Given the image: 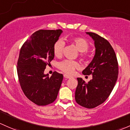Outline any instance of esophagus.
Segmentation results:
<instances>
[{"label": "esophagus", "instance_id": "obj_1", "mask_svg": "<svg viewBox=\"0 0 130 130\" xmlns=\"http://www.w3.org/2000/svg\"><path fill=\"white\" fill-rule=\"evenodd\" d=\"M63 76H64V78H72V76L69 75H67V74H64Z\"/></svg>", "mask_w": 130, "mask_h": 130}]
</instances>
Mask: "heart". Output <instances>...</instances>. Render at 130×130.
<instances>
[{"instance_id":"1","label":"heart","mask_w":130,"mask_h":130,"mask_svg":"<svg viewBox=\"0 0 130 130\" xmlns=\"http://www.w3.org/2000/svg\"><path fill=\"white\" fill-rule=\"evenodd\" d=\"M71 43H73L76 46V48L79 52H82L81 54V57L83 58H87V51L88 50L90 45L88 42L84 38L82 37H73L69 39ZM64 47V42L61 40H59L55 42L53 47V52L55 57H59L62 55L63 48ZM57 67L62 72L68 74H72L75 69L79 67V64L77 61L70 60H64L60 61L57 65Z\"/></svg>"}]
</instances>
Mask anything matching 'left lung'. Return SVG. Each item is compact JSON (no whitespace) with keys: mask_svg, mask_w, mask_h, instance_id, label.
<instances>
[{"mask_svg":"<svg viewBox=\"0 0 130 130\" xmlns=\"http://www.w3.org/2000/svg\"><path fill=\"white\" fill-rule=\"evenodd\" d=\"M87 34L95 41L96 49L93 59L82 73L84 75H92V79L86 83L82 78H77L75 98L82 106L93 108L110 96L118 78V63L108 41L95 33Z\"/></svg>","mask_w":130,"mask_h":130,"instance_id":"1","label":"left lung"}]
</instances>
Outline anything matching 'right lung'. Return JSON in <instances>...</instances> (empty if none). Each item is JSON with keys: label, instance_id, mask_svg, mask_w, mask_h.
I'll return each mask as SVG.
<instances>
[{"label": "right lung", "instance_id": "right-lung-1", "mask_svg": "<svg viewBox=\"0 0 130 130\" xmlns=\"http://www.w3.org/2000/svg\"><path fill=\"white\" fill-rule=\"evenodd\" d=\"M61 33L60 29L39 30L20 48L17 66L19 83L27 98L39 106L53 103L61 87L62 74L54 72L50 77L44 70L54 59L53 47Z\"/></svg>", "mask_w": 130, "mask_h": 130}]
</instances>
